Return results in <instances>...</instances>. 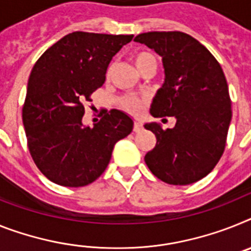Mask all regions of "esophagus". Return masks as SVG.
Segmentation results:
<instances>
[{
  "label": "esophagus",
  "mask_w": 251,
  "mask_h": 251,
  "mask_svg": "<svg viewBox=\"0 0 251 251\" xmlns=\"http://www.w3.org/2000/svg\"><path fill=\"white\" fill-rule=\"evenodd\" d=\"M143 130V124L142 122L136 121L135 124H134V131L135 132H140Z\"/></svg>",
  "instance_id": "34e87169"
}]
</instances>
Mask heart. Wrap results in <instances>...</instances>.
<instances>
[{
    "mask_svg": "<svg viewBox=\"0 0 251 251\" xmlns=\"http://www.w3.org/2000/svg\"><path fill=\"white\" fill-rule=\"evenodd\" d=\"M132 61L135 66L138 67V70L140 73H144L148 67L155 66V57L149 52H145V50H139L132 54ZM111 70H108L107 75H109ZM122 107L129 111V112H138L139 109L142 108L143 100L139 98V97H124L121 100Z\"/></svg>",
    "mask_w": 251,
    "mask_h": 251,
    "instance_id": "1",
    "label": "heart"
}]
</instances>
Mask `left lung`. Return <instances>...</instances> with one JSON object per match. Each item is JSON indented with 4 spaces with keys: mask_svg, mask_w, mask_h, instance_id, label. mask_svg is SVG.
Returning a JSON list of instances; mask_svg holds the SVG:
<instances>
[{
    "mask_svg": "<svg viewBox=\"0 0 251 251\" xmlns=\"http://www.w3.org/2000/svg\"><path fill=\"white\" fill-rule=\"evenodd\" d=\"M134 41L162 57L165 83L151 106L154 117H175L174 129L151 122L157 138L145 154L155 177L170 185H189L209 174L222 157L232 117L228 85L220 62L182 31H148Z\"/></svg>",
    "mask_w": 251,
    "mask_h": 251,
    "instance_id": "8db88e82",
    "label": "left lung"
}]
</instances>
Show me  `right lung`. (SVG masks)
Returning <instances> with one entry per match:
<instances>
[{
    "label": "right lung",
    "instance_id": "obj_1",
    "mask_svg": "<svg viewBox=\"0 0 251 251\" xmlns=\"http://www.w3.org/2000/svg\"><path fill=\"white\" fill-rule=\"evenodd\" d=\"M132 37L74 31L33 66L23 124L33 161L54 184H92L108 166L116 143L131 132L134 122L119 109H102L93 127L83 125V116L112 57Z\"/></svg>",
    "mask_w": 251,
    "mask_h": 251
}]
</instances>
